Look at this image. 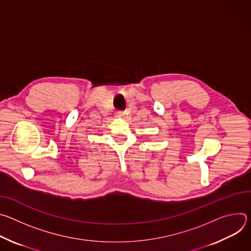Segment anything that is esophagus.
Wrapping results in <instances>:
<instances>
[{"instance_id":"obj_1","label":"esophagus","mask_w":251,"mask_h":251,"mask_svg":"<svg viewBox=\"0 0 251 251\" xmlns=\"http://www.w3.org/2000/svg\"><path fill=\"white\" fill-rule=\"evenodd\" d=\"M116 116H117V117H119V118H121V117L123 116V114H122V113H117V114H116Z\"/></svg>"}]
</instances>
